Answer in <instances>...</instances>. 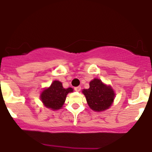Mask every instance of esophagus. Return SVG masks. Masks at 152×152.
<instances>
[{"label": "esophagus", "instance_id": "esophagus-1", "mask_svg": "<svg viewBox=\"0 0 152 152\" xmlns=\"http://www.w3.org/2000/svg\"><path fill=\"white\" fill-rule=\"evenodd\" d=\"M74 90H76V92H79L80 90H81V88L80 87V86H78V87H75L74 88Z\"/></svg>", "mask_w": 152, "mask_h": 152}]
</instances>
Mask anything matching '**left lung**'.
Segmentation results:
<instances>
[{
  "mask_svg": "<svg viewBox=\"0 0 152 152\" xmlns=\"http://www.w3.org/2000/svg\"><path fill=\"white\" fill-rule=\"evenodd\" d=\"M83 93L86 97L89 107L96 111L108 109L114 99V92L110 86H107L97 78L90 82V88L84 89Z\"/></svg>",
  "mask_w": 152,
  "mask_h": 152,
  "instance_id": "8db88e82",
  "label": "left lung"
}]
</instances>
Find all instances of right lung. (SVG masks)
Masks as SVG:
<instances>
[{
  "label": "right lung",
  "mask_w": 152,
  "mask_h": 152,
  "mask_svg": "<svg viewBox=\"0 0 152 152\" xmlns=\"http://www.w3.org/2000/svg\"><path fill=\"white\" fill-rule=\"evenodd\" d=\"M72 91V88L65 89L63 88L62 83L55 80L50 87L43 90L41 99L46 107L56 110L61 109L66 99V95Z\"/></svg>",
  "instance_id": "right-lung-1"
}]
</instances>
